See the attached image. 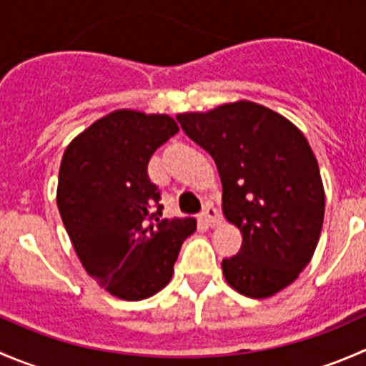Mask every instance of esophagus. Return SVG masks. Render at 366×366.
Returning a JSON list of instances; mask_svg holds the SVG:
<instances>
[{
    "mask_svg": "<svg viewBox=\"0 0 366 366\" xmlns=\"http://www.w3.org/2000/svg\"><path fill=\"white\" fill-rule=\"evenodd\" d=\"M200 219L204 221L205 224H209V227H216V224L221 223V219H223V217H221L219 210H217L216 207H214V205H207L205 209L202 210Z\"/></svg>",
    "mask_w": 366,
    "mask_h": 366,
    "instance_id": "esophagus-1",
    "label": "esophagus"
}]
</instances>
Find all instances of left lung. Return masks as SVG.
<instances>
[{
    "label": "left lung",
    "mask_w": 366,
    "mask_h": 366,
    "mask_svg": "<svg viewBox=\"0 0 366 366\" xmlns=\"http://www.w3.org/2000/svg\"><path fill=\"white\" fill-rule=\"evenodd\" d=\"M177 120L216 162L224 217L242 234L241 252L221 264L228 285L254 299L289 287L312 260L324 223L322 179L302 132L248 101Z\"/></svg>",
    "instance_id": "8db88e82"
}]
</instances>
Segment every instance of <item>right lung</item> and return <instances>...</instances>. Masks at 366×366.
<instances>
[{
	"instance_id": "obj_1",
	"label": "right lung",
	"mask_w": 366,
	"mask_h": 366,
	"mask_svg": "<svg viewBox=\"0 0 366 366\" xmlns=\"http://www.w3.org/2000/svg\"><path fill=\"white\" fill-rule=\"evenodd\" d=\"M179 132L168 114L120 109L67 147L58 175V210L88 274L113 296L142 301L168 285L197 221L164 219L149 177L152 154Z\"/></svg>"
}]
</instances>
